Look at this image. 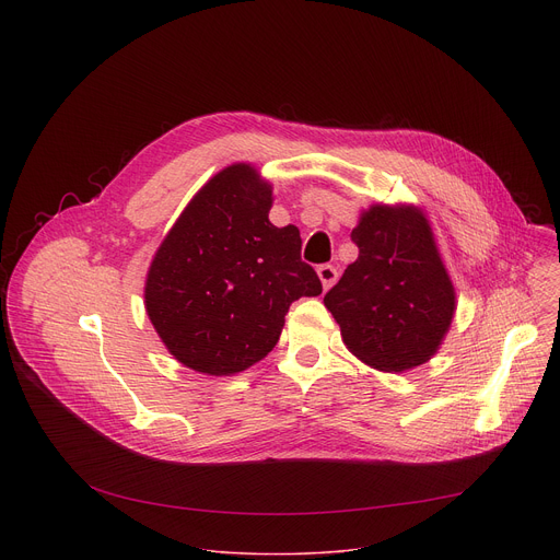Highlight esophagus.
Segmentation results:
<instances>
[{
    "mask_svg": "<svg viewBox=\"0 0 560 560\" xmlns=\"http://www.w3.org/2000/svg\"><path fill=\"white\" fill-rule=\"evenodd\" d=\"M316 275H318V279H322V283H324V288H326V290H328V288L337 281V277H339L337 268H335V266H330V264L318 266V268H316Z\"/></svg>",
    "mask_w": 560,
    "mask_h": 560,
    "instance_id": "1",
    "label": "esophagus"
}]
</instances>
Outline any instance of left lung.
Here are the masks:
<instances>
[{
	"label": "left lung",
	"instance_id": "1",
	"mask_svg": "<svg viewBox=\"0 0 560 560\" xmlns=\"http://www.w3.org/2000/svg\"><path fill=\"white\" fill-rule=\"evenodd\" d=\"M359 257L324 296L363 363L404 372L425 363L454 316V288L417 208L372 206L352 230Z\"/></svg>",
	"mask_w": 560,
	"mask_h": 560
}]
</instances>
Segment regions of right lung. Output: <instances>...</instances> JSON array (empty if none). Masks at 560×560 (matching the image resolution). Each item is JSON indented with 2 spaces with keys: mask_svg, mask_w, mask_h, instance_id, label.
Masks as SVG:
<instances>
[{
  "mask_svg": "<svg viewBox=\"0 0 560 560\" xmlns=\"http://www.w3.org/2000/svg\"><path fill=\"white\" fill-rule=\"evenodd\" d=\"M272 188L246 164L214 175L186 206L145 279V312L171 354L228 376L279 341L292 301L322 294L296 225L270 223Z\"/></svg>",
  "mask_w": 560,
  "mask_h": 560,
  "instance_id": "1",
  "label": "right lung"
}]
</instances>
